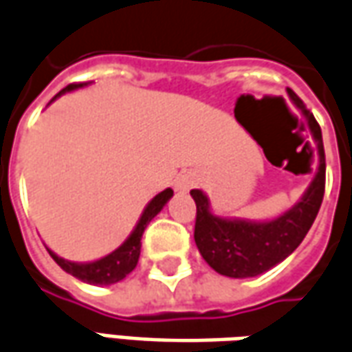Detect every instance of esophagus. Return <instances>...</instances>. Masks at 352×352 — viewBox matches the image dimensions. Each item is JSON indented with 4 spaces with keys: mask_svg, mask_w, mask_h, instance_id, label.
Here are the masks:
<instances>
[{
    "mask_svg": "<svg viewBox=\"0 0 352 352\" xmlns=\"http://www.w3.org/2000/svg\"><path fill=\"white\" fill-rule=\"evenodd\" d=\"M194 186H198V177L194 175V173H183V175L177 177L175 188L179 192H188Z\"/></svg>",
    "mask_w": 352,
    "mask_h": 352,
    "instance_id": "obj_1",
    "label": "esophagus"
}]
</instances>
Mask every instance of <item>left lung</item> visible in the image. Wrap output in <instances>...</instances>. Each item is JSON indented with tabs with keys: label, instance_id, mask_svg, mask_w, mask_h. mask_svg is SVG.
Listing matches in <instances>:
<instances>
[{
	"label": "left lung",
	"instance_id": "left-lung-1",
	"mask_svg": "<svg viewBox=\"0 0 352 352\" xmlns=\"http://www.w3.org/2000/svg\"><path fill=\"white\" fill-rule=\"evenodd\" d=\"M287 95L307 118L318 148V168L313 181L289 210L269 221L219 217L211 210L210 198L204 190H190L196 201L194 242L211 269L228 278H252L284 261L303 242L320 210L326 181L320 125L294 91L287 89Z\"/></svg>",
	"mask_w": 352,
	"mask_h": 352
}]
</instances>
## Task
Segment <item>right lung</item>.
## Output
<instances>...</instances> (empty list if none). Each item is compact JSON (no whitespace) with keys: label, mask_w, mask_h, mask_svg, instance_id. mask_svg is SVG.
<instances>
[{"label":"right lung","mask_w":352,"mask_h":352,"mask_svg":"<svg viewBox=\"0 0 352 352\" xmlns=\"http://www.w3.org/2000/svg\"><path fill=\"white\" fill-rule=\"evenodd\" d=\"M87 85H89V83H70V85H66L65 89L60 91L56 97H60V95H65V93H70V91L87 87ZM171 196H173V190H171V188H166V190H162L160 194H156V196L146 204V208L142 210L141 217H139L137 225H135V228L131 230V234L125 238L124 244L120 245V248H116L112 253H108L104 257L97 259V261H68V259L58 257L55 252H51L47 248L49 255L55 259L56 265L65 270V272L72 274L74 278L82 280L85 284H93V286H110V284H116L120 280H124L125 276L137 267L139 255H141L142 232H144V228L148 227V223H151L152 219L156 217L160 211L164 210V206L171 200Z\"/></svg>","instance_id":"add662e5"}]
</instances>
